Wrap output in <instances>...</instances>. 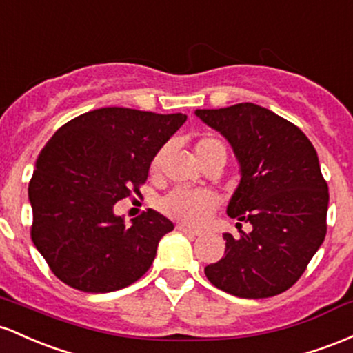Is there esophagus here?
<instances>
[{
  "instance_id": "obj_1",
  "label": "esophagus",
  "mask_w": 353,
  "mask_h": 353,
  "mask_svg": "<svg viewBox=\"0 0 353 353\" xmlns=\"http://www.w3.org/2000/svg\"><path fill=\"white\" fill-rule=\"evenodd\" d=\"M176 230H178V232L185 233V235H190V236H200V235H201V233L198 232V230H193V228H190V227H185V225H176Z\"/></svg>"
}]
</instances>
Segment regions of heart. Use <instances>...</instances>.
Here are the masks:
<instances>
[{"mask_svg": "<svg viewBox=\"0 0 353 353\" xmlns=\"http://www.w3.org/2000/svg\"><path fill=\"white\" fill-rule=\"evenodd\" d=\"M166 146H161L153 157L152 170L157 172L163 163V158L166 155ZM195 153L198 161L201 165H208L212 161H221L225 165L227 161V146L220 138L213 134H205L198 138L195 143ZM161 212L170 219L181 221L187 225H200L215 212L216 200L212 193L208 192H193V190L185 188H173L161 198L158 203Z\"/></svg>", "mask_w": 353, "mask_h": 353, "instance_id": "1", "label": "heart"}]
</instances>
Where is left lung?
I'll use <instances>...</instances> for the list:
<instances>
[{"label":"left lung","mask_w":353,"mask_h":353,"mask_svg":"<svg viewBox=\"0 0 353 353\" xmlns=\"http://www.w3.org/2000/svg\"><path fill=\"white\" fill-rule=\"evenodd\" d=\"M195 113L239 158L241 180L227 213L252 225L239 236L223 233L225 256L207 265L205 275L241 299L282 294L307 270L327 233L328 187L314 145L299 126L253 103Z\"/></svg>","instance_id":"8db88e82"}]
</instances>
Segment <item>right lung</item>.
Here are the masks:
<instances>
[{
    "label": "right lung",
    "instance_id": "add662e5",
    "mask_svg": "<svg viewBox=\"0 0 353 353\" xmlns=\"http://www.w3.org/2000/svg\"><path fill=\"white\" fill-rule=\"evenodd\" d=\"M185 120L108 106L70 120L43 146L28 187L31 240L63 283L106 294L152 267L173 223L148 208L125 227L113 205L141 195L153 157Z\"/></svg>",
    "mask_w": 353,
    "mask_h": 353
}]
</instances>
